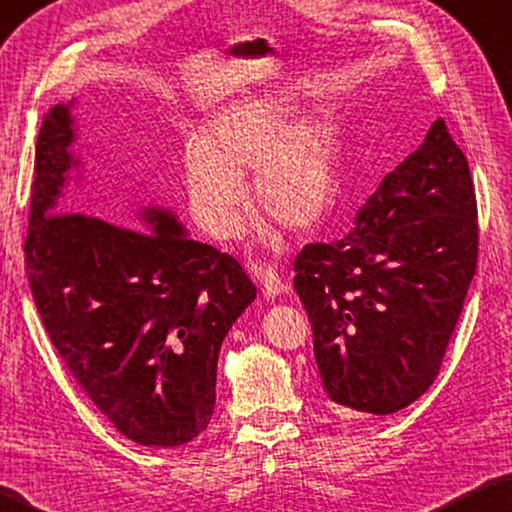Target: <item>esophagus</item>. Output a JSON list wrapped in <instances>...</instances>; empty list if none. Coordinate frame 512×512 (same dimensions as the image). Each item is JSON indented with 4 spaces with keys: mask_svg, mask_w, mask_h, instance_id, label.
<instances>
[{
    "mask_svg": "<svg viewBox=\"0 0 512 512\" xmlns=\"http://www.w3.org/2000/svg\"><path fill=\"white\" fill-rule=\"evenodd\" d=\"M250 268H253V275L259 286H262L264 297H277L288 290V284L284 282L282 275H279L270 264H253Z\"/></svg>",
    "mask_w": 512,
    "mask_h": 512,
    "instance_id": "1",
    "label": "esophagus"
}]
</instances>
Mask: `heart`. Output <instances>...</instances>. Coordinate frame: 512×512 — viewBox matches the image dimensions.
I'll return each mask as SVG.
<instances>
[{
  "mask_svg": "<svg viewBox=\"0 0 512 512\" xmlns=\"http://www.w3.org/2000/svg\"><path fill=\"white\" fill-rule=\"evenodd\" d=\"M299 112L286 88L239 97L215 110L184 157L186 204L215 239L237 233L246 208L244 175L259 210L290 233L322 222L337 186V137L324 115Z\"/></svg>",
  "mask_w": 512,
  "mask_h": 512,
  "instance_id": "b5f03b06",
  "label": "heart"
}]
</instances>
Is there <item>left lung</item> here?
Returning <instances> with one entry per match:
<instances>
[{"instance_id": "obj_1", "label": "left lung", "mask_w": 512, "mask_h": 512, "mask_svg": "<svg viewBox=\"0 0 512 512\" xmlns=\"http://www.w3.org/2000/svg\"><path fill=\"white\" fill-rule=\"evenodd\" d=\"M477 246L473 177L437 119L348 235L295 257L330 410L390 415L426 393L462 315Z\"/></svg>"}]
</instances>
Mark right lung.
Listing matches in <instances>:
<instances>
[{
    "instance_id": "add662e5",
    "label": "right lung",
    "mask_w": 512,
    "mask_h": 512,
    "mask_svg": "<svg viewBox=\"0 0 512 512\" xmlns=\"http://www.w3.org/2000/svg\"><path fill=\"white\" fill-rule=\"evenodd\" d=\"M70 104L48 110L35 148L24 244L28 284L50 342L102 413L142 446L204 433L217 357L255 284L235 257L186 237L170 210L144 208V230L59 213L79 162Z\"/></svg>"
}]
</instances>
